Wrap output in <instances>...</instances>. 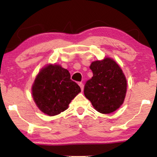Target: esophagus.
I'll list each match as a JSON object with an SVG mask.
<instances>
[{
    "mask_svg": "<svg viewBox=\"0 0 157 157\" xmlns=\"http://www.w3.org/2000/svg\"><path fill=\"white\" fill-rule=\"evenodd\" d=\"M78 85L80 86V87H81V91H83V83H82V82H80V83H78Z\"/></svg>",
    "mask_w": 157,
    "mask_h": 157,
    "instance_id": "34e87169",
    "label": "esophagus"
}]
</instances>
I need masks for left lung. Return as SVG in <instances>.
<instances>
[{"label":"left lung","instance_id":"obj_1","mask_svg":"<svg viewBox=\"0 0 157 157\" xmlns=\"http://www.w3.org/2000/svg\"><path fill=\"white\" fill-rule=\"evenodd\" d=\"M93 77L84 86V95L94 108L101 113H110L124 103L126 79L121 68L110 58L92 62Z\"/></svg>","mask_w":157,"mask_h":157}]
</instances>
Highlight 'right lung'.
<instances>
[{
	"label": "right lung",
	"mask_w": 157,
	"mask_h": 157,
	"mask_svg": "<svg viewBox=\"0 0 157 157\" xmlns=\"http://www.w3.org/2000/svg\"><path fill=\"white\" fill-rule=\"evenodd\" d=\"M80 92L81 88L71 79L68 71L56 64L42 68L32 86L36 106L48 116L58 115L66 110Z\"/></svg>",
	"instance_id": "obj_1"
}]
</instances>
